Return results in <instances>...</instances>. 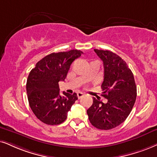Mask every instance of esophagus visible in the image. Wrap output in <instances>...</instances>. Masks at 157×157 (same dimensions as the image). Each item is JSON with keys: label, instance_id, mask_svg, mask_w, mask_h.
Wrapping results in <instances>:
<instances>
[{"label": "esophagus", "instance_id": "34e87169", "mask_svg": "<svg viewBox=\"0 0 157 157\" xmlns=\"http://www.w3.org/2000/svg\"><path fill=\"white\" fill-rule=\"evenodd\" d=\"M77 95V98H78L79 99L81 98L82 97H83V96H84V94H83L82 93H78Z\"/></svg>", "mask_w": 157, "mask_h": 157}]
</instances>
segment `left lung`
Masks as SVG:
<instances>
[{"instance_id":"left-lung-1","label":"left lung","mask_w":157,"mask_h":157,"mask_svg":"<svg viewBox=\"0 0 157 157\" xmlns=\"http://www.w3.org/2000/svg\"><path fill=\"white\" fill-rule=\"evenodd\" d=\"M94 51L104 63L101 96L107 102L93 97L87 114L95 128L111 130L122 124L132 111L137 96L136 85L132 71L121 57L109 51Z\"/></svg>"}]
</instances>
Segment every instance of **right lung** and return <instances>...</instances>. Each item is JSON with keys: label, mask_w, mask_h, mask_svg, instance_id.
Returning <instances> with one entry per match:
<instances>
[{"label": "right lung", "mask_w": 157, "mask_h": 157, "mask_svg": "<svg viewBox=\"0 0 157 157\" xmlns=\"http://www.w3.org/2000/svg\"><path fill=\"white\" fill-rule=\"evenodd\" d=\"M82 51L71 50L52 53L40 60L29 72L27 80V98L37 118L51 125L64 122L67 113L77 100V93L59 92V81H64L71 64Z\"/></svg>", "instance_id": "1"}]
</instances>
